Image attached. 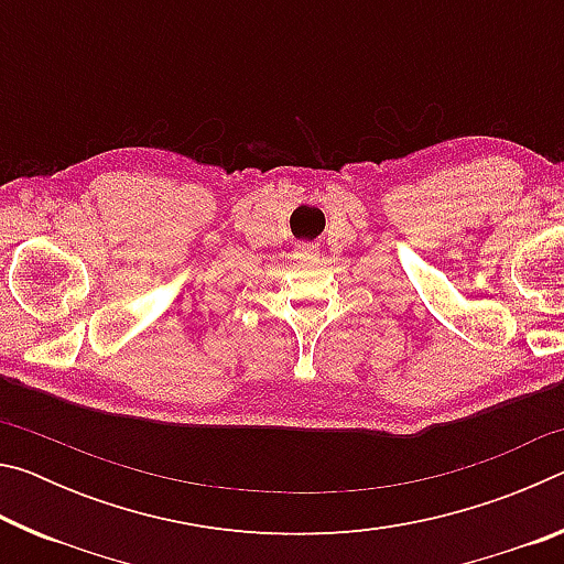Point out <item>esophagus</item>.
Segmentation results:
<instances>
[{
	"instance_id": "34e87169",
	"label": "esophagus",
	"mask_w": 564,
	"mask_h": 564,
	"mask_svg": "<svg viewBox=\"0 0 564 564\" xmlns=\"http://www.w3.org/2000/svg\"><path fill=\"white\" fill-rule=\"evenodd\" d=\"M295 256H299V259H313V256H318V246L299 243L295 246Z\"/></svg>"
}]
</instances>
